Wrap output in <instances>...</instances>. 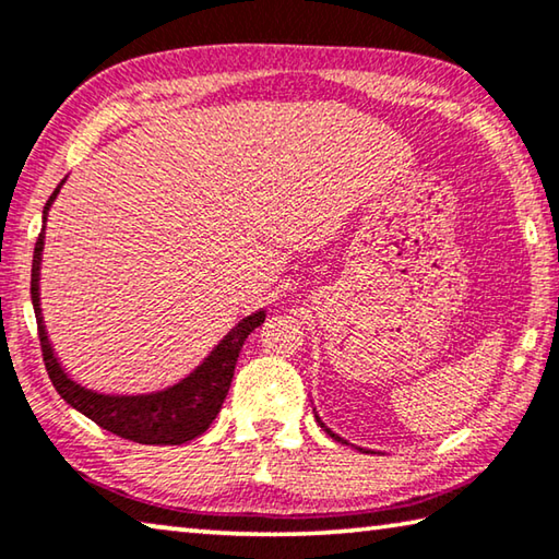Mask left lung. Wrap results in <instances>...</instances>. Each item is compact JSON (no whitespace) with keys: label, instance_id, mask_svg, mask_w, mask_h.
Listing matches in <instances>:
<instances>
[{"label":"left lung","instance_id":"8db88e82","mask_svg":"<svg viewBox=\"0 0 559 559\" xmlns=\"http://www.w3.org/2000/svg\"><path fill=\"white\" fill-rule=\"evenodd\" d=\"M316 419H318V424H320V427H323V429H325V431H328V433H330V437H333V439H335V441H340V443H347V441H345V439H340V437H337V433H333V431H330V429H328V427H325V424H323V421H320V416H316ZM359 451H362V449H359ZM365 453H367V451H365Z\"/></svg>","mask_w":559,"mask_h":559}]
</instances>
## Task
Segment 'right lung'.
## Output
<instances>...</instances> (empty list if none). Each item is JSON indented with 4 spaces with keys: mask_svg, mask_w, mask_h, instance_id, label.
<instances>
[{
    "mask_svg": "<svg viewBox=\"0 0 559 559\" xmlns=\"http://www.w3.org/2000/svg\"><path fill=\"white\" fill-rule=\"evenodd\" d=\"M61 185L53 189L49 202L44 206V222L49 214V206L59 194ZM44 251V229L34 246V263H32V302L36 313V325H39L41 355L49 380L73 409L86 414L91 421H96L100 429L116 433L120 439H130L138 443H150V447H179L210 429L216 419L226 392L231 386L234 367L243 347V340L257 330L266 313L259 310L249 318H243L229 335H226L214 353L197 367V370L185 377L175 386H167L155 394H138V396H116V394H98L86 386L75 384L69 374L61 370L56 359L49 335H46L41 306H39V266Z\"/></svg>",
    "mask_w": 559,
    "mask_h": 559,
    "instance_id": "obj_1",
    "label": "right lung"
}]
</instances>
